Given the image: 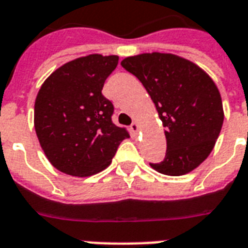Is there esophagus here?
<instances>
[{
	"label": "esophagus",
	"instance_id": "1",
	"mask_svg": "<svg viewBox=\"0 0 248 248\" xmlns=\"http://www.w3.org/2000/svg\"><path fill=\"white\" fill-rule=\"evenodd\" d=\"M140 127H139V124L138 122H132L131 126H130V131H131V134L134 136L138 135V132H139Z\"/></svg>",
	"mask_w": 248,
	"mask_h": 248
}]
</instances>
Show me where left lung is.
<instances>
[{
	"label": "left lung",
	"instance_id": "1",
	"mask_svg": "<svg viewBox=\"0 0 248 248\" xmlns=\"http://www.w3.org/2000/svg\"><path fill=\"white\" fill-rule=\"evenodd\" d=\"M121 65L143 83L166 127L165 159L149 165L170 176L193 171L211 153L223 126L215 82L198 65L172 54H140Z\"/></svg>",
	"mask_w": 248,
	"mask_h": 248
}]
</instances>
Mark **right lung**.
<instances>
[{
    "label": "right lung",
    "instance_id": "obj_1",
    "mask_svg": "<svg viewBox=\"0 0 248 248\" xmlns=\"http://www.w3.org/2000/svg\"><path fill=\"white\" fill-rule=\"evenodd\" d=\"M118 56H82L58 68L41 86L34 103V128L55 169L90 176L107 169L126 128L112 122L114 107L101 93Z\"/></svg>",
    "mask_w": 248,
    "mask_h": 248
}]
</instances>
